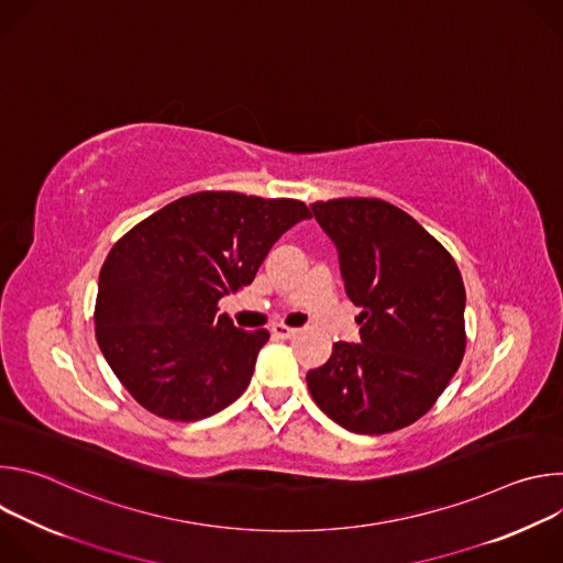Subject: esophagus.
<instances>
[{
	"mask_svg": "<svg viewBox=\"0 0 563 563\" xmlns=\"http://www.w3.org/2000/svg\"><path fill=\"white\" fill-rule=\"evenodd\" d=\"M272 334H274V336H278V339H294V336L298 334V330H294V328H287V325L278 323V325H274V328H272Z\"/></svg>",
	"mask_w": 563,
	"mask_h": 563,
	"instance_id": "34e87169",
	"label": "esophagus"
}]
</instances>
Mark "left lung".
Instances as JSON below:
<instances>
[{"label": "left lung", "mask_w": 563, "mask_h": 563, "mask_svg": "<svg viewBox=\"0 0 563 563\" xmlns=\"http://www.w3.org/2000/svg\"><path fill=\"white\" fill-rule=\"evenodd\" d=\"M336 243L361 343L339 341L307 372L313 404L356 434L419 421L465 354V287L450 252L410 213L378 198L311 205Z\"/></svg>", "instance_id": "left-lung-1"}]
</instances>
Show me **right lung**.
I'll return each instance as SVG.
<instances>
[{
    "label": "right lung",
    "mask_w": 563,
    "mask_h": 563,
    "mask_svg": "<svg viewBox=\"0 0 563 563\" xmlns=\"http://www.w3.org/2000/svg\"><path fill=\"white\" fill-rule=\"evenodd\" d=\"M305 202L198 191L126 231L98 283L96 339L137 404L200 421L243 394L267 330H238L218 300L247 287Z\"/></svg>",
    "instance_id": "add662e5"
}]
</instances>
